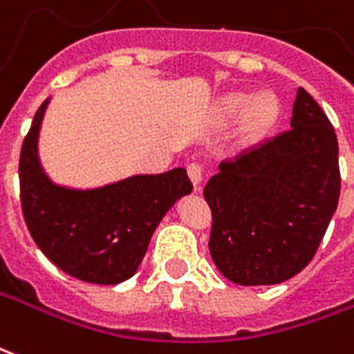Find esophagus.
<instances>
[{
	"instance_id": "obj_1",
	"label": "esophagus",
	"mask_w": 354,
	"mask_h": 354,
	"mask_svg": "<svg viewBox=\"0 0 354 354\" xmlns=\"http://www.w3.org/2000/svg\"><path fill=\"white\" fill-rule=\"evenodd\" d=\"M187 174H189L193 185L198 187V185H201V180H203V167H201V163H198V161H191V163H187Z\"/></svg>"
}]
</instances>
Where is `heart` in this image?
I'll list each match as a JSON object with an SVG mask.
<instances>
[{"instance_id": "1", "label": "heart", "mask_w": 354, "mask_h": 354, "mask_svg": "<svg viewBox=\"0 0 354 354\" xmlns=\"http://www.w3.org/2000/svg\"><path fill=\"white\" fill-rule=\"evenodd\" d=\"M250 101L248 95H232L227 99L225 103V109L230 114H238L245 109V104ZM277 116V101L276 97L270 95V93H263L259 95L250 109V116H248V122H250V129L253 133H259V131L266 129L268 125H272V122L276 120Z\"/></svg>"}]
</instances>
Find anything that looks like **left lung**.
Segmentation results:
<instances>
[{
    "instance_id": "obj_1",
    "label": "left lung",
    "mask_w": 354,
    "mask_h": 354,
    "mask_svg": "<svg viewBox=\"0 0 354 354\" xmlns=\"http://www.w3.org/2000/svg\"><path fill=\"white\" fill-rule=\"evenodd\" d=\"M339 185L334 127L300 88L289 129L225 159L204 187L217 270L238 285H276L297 276L319 250Z\"/></svg>"
}]
</instances>
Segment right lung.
<instances>
[{
  "mask_svg": "<svg viewBox=\"0 0 354 354\" xmlns=\"http://www.w3.org/2000/svg\"><path fill=\"white\" fill-rule=\"evenodd\" d=\"M44 101L22 142L20 203L35 240L65 274L99 285H116L137 272L153 230L176 198L193 184L185 169L142 174L93 191L54 185L37 159Z\"/></svg>",
  "mask_w": 354,
  "mask_h": 354,
  "instance_id": "right-lung-1",
  "label": "right lung"
}]
</instances>
